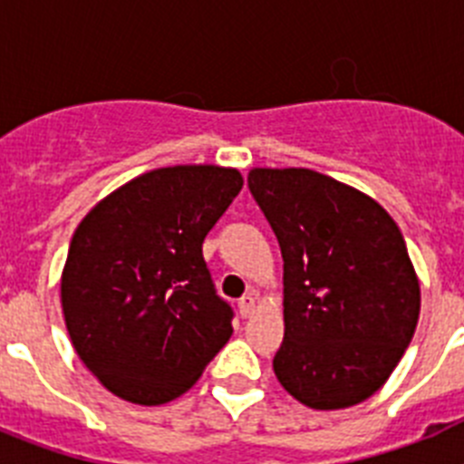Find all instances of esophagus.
I'll return each instance as SVG.
<instances>
[{"mask_svg": "<svg viewBox=\"0 0 464 464\" xmlns=\"http://www.w3.org/2000/svg\"><path fill=\"white\" fill-rule=\"evenodd\" d=\"M256 306H257V299L253 295H246V297L239 299V314L241 318H248V315L256 314Z\"/></svg>", "mask_w": 464, "mask_h": 464, "instance_id": "1", "label": "esophagus"}]
</instances>
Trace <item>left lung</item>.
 Listing matches in <instances>:
<instances>
[{"label":"left lung","instance_id":"obj_1","mask_svg":"<svg viewBox=\"0 0 464 464\" xmlns=\"http://www.w3.org/2000/svg\"><path fill=\"white\" fill-rule=\"evenodd\" d=\"M256 202L283 256L274 374L318 411L355 407L388 381L416 332L420 283L379 202L318 171L256 167Z\"/></svg>","mask_w":464,"mask_h":464}]
</instances>
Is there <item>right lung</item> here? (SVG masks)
I'll list each match as a JSON object with an SVG mask.
<instances>
[{
    "label": "right lung",
    "instance_id": "add662e5",
    "mask_svg": "<svg viewBox=\"0 0 464 464\" xmlns=\"http://www.w3.org/2000/svg\"><path fill=\"white\" fill-rule=\"evenodd\" d=\"M241 186L232 167H162L106 195L73 232L60 281L69 339L121 400H176L232 337L202 244Z\"/></svg>",
    "mask_w": 464,
    "mask_h": 464
}]
</instances>
